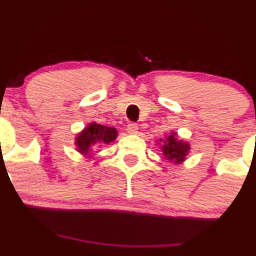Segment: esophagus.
<instances>
[{
    "mask_svg": "<svg viewBox=\"0 0 256 256\" xmlns=\"http://www.w3.org/2000/svg\"><path fill=\"white\" fill-rule=\"evenodd\" d=\"M128 132L130 134H136L138 132V125L136 122H130V124L128 125Z\"/></svg>",
    "mask_w": 256,
    "mask_h": 256,
    "instance_id": "esophagus-1",
    "label": "esophagus"
}]
</instances>
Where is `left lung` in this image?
<instances>
[{
	"label": "left lung",
	"instance_id": "1",
	"mask_svg": "<svg viewBox=\"0 0 256 256\" xmlns=\"http://www.w3.org/2000/svg\"><path fill=\"white\" fill-rule=\"evenodd\" d=\"M188 144L184 143V142L176 140L175 134L168 136L167 140H166L162 146V152L166 155V158L170 160V161H174L175 163L182 162L186 154L188 152Z\"/></svg>",
	"mask_w": 256,
	"mask_h": 256
}]
</instances>
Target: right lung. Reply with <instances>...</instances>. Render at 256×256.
I'll list each match as a JSON object with an SVG mask.
<instances>
[{"instance_id": "1", "label": "right lung", "mask_w": 256, "mask_h": 256, "mask_svg": "<svg viewBox=\"0 0 256 256\" xmlns=\"http://www.w3.org/2000/svg\"><path fill=\"white\" fill-rule=\"evenodd\" d=\"M116 130L114 128L102 126L100 124L92 122L82 134H78L76 144H78V152L82 154H88L90 146L96 143L108 144L116 138Z\"/></svg>"}]
</instances>
